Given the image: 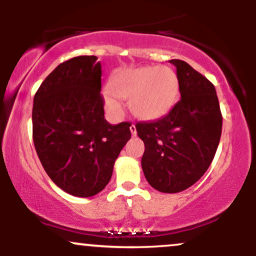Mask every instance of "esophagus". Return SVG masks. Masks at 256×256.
<instances>
[{"mask_svg":"<svg viewBox=\"0 0 256 256\" xmlns=\"http://www.w3.org/2000/svg\"><path fill=\"white\" fill-rule=\"evenodd\" d=\"M130 131H131L132 136H136V134H137V130H136V126H134V124H132V125L130 126Z\"/></svg>","mask_w":256,"mask_h":256,"instance_id":"34e87169","label":"esophagus"}]
</instances>
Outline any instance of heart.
Returning a JSON list of instances; mask_svg holds the SVG:
<instances>
[{
  "instance_id": "b5f03b06",
  "label": "heart",
  "mask_w": 256,
  "mask_h": 256,
  "mask_svg": "<svg viewBox=\"0 0 256 256\" xmlns=\"http://www.w3.org/2000/svg\"><path fill=\"white\" fill-rule=\"evenodd\" d=\"M104 92L106 107L119 114V98H130V110L137 118L154 120L171 110L179 92V79L171 67L144 66L126 70L110 80Z\"/></svg>"
}]
</instances>
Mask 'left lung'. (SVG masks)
<instances>
[{
    "label": "left lung",
    "instance_id": "1",
    "mask_svg": "<svg viewBox=\"0 0 256 256\" xmlns=\"http://www.w3.org/2000/svg\"><path fill=\"white\" fill-rule=\"evenodd\" d=\"M177 68L180 100L162 118L137 122L144 142L142 168L146 179L161 192H183L212 164L222 136V116L214 85L182 60Z\"/></svg>",
    "mask_w": 256,
    "mask_h": 256
}]
</instances>
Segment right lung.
I'll return each instance as SVG.
<instances>
[{
    "instance_id": "add662e5",
    "label": "right lung",
    "mask_w": 256,
    "mask_h": 256,
    "mask_svg": "<svg viewBox=\"0 0 256 256\" xmlns=\"http://www.w3.org/2000/svg\"><path fill=\"white\" fill-rule=\"evenodd\" d=\"M83 55L60 64L38 88L32 108L34 148L46 174L64 192L90 198L110 183L131 138L130 122L104 119L101 64Z\"/></svg>"
}]
</instances>
